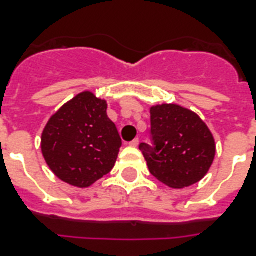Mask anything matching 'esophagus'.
Wrapping results in <instances>:
<instances>
[{"label": "esophagus", "mask_w": 256, "mask_h": 256, "mask_svg": "<svg viewBox=\"0 0 256 256\" xmlns=\"http://www.w3.org/2000/svg\"><path fill=\"white\" fill-rule=\"evenodd\" d=\"M128 144H130V146H132V148H136V146L140 144V140H138V138H136V140H132Z\"/></svg>", "instance_id": "esophagus-1"}]
</instances>
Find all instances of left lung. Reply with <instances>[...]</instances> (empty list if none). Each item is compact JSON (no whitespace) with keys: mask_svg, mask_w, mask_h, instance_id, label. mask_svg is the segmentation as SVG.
Segmentation results:
<instances>
[{"mask_svg":"<svg viewBox=\"0 0 256 256\" xmlns=\"http://www.w3.org/2000/svg\"><path fill=\"white\" fill-rule=\"evenodd\" d=\"M150 116L152 144H140V150L152 176L172 188L199 182L215 156L214 138L206 124L178 104L154 106Z\"/></svg>","mask_w":256,"mask_h":256,"instance_id":"obj_1","label":"left lung"}]
</instances>
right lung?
I'll use <instances>...</instances> for the list:
<instances>
[{
	"mask_svg": "<svg viewBox=\"0 0 256 256\" xmlns=\"http://www.w3.org/2000/svg\"><path fill=\"white\" fill-rule=\"evenodd\" d=\"M106 108L104 100L92 92H81L46 124L42 154L64 182L88 187L114 168L122 140Z\"/></svg>",
	"mask_w": 256,
	"mask_h": 256,
	"instance_id": "obj_1",
	"label": "right lung"
}]
</instances>
